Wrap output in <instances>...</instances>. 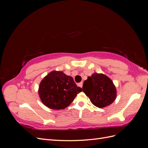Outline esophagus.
I'll list each match as a JSON object with an SVG mask.
<instances>
[{
    "label": "esophagus",
    "instance_id": "34e87169",
    "mask_svg": "<svg viewBox=\"0 0 148 148\" xmlns=\"http://www.w3.org/2000/svg\"><path fill=\"white\" fill-rule=\"evenodd\" d=\"M78 86H79V87L82 88V87H83V82H80V83L78 84Z\"/></svg>",
    "mask_w": 148,
    "mask_h": 148
}]
</instances>
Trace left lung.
<instances>
[{"instance_id": "8db88e82", "label": "left lung", "mask_w": 148, "mask_h": 148, "mask_svg": "<svg viewBox=\"0 0 148 148\" xmlns=\"http://www.w3.org/2000/svg\"><path fill=\"white\" fill-rule=\"evenodd\" d=\"M82 89L92 104L99 108L112 104L117 97V89L113 82L103 73H94L88 77Z\"/></svg>"}]
</instances>
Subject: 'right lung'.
I'll return each instance as SVG.
<instances>
[{
    "instance_id": "add662e5",
    "label": "right lung",
    "mask_w": 148,
    "mask_h": 148,
    "mask_svg": "<svg viewBox=\"0 0 148 148\" xmlns=\"http://www.w3.org/2000/svg\"><path fill=\"white\" fill-rule=\"evenodd\" d=\"M82 91L71 76L63 71L53 70L41 80L38 95L42 104L53 110L64 109Z\"/></svg>"
}]
</instances>
